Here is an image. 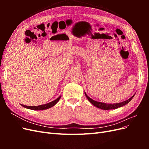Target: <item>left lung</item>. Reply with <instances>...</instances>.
Instances as JSON below:
<instances>
[{"label": "left lung", "mask_w": 149, "mask_h": 149, "mask_svg": "<svg viewBox=\"0 0 149 149\" xmlns=\"http://www.w3.org/2000/svg\"><path fill=\"white\" fill-rule=\"evenodd\" d=\"M85 96H86L87 99L88 100V101L91 102L92 104L94 106H96V107L100 108V109H104V110H109V109H117V108H119L120 107H123L125 105L128 104L130 101L132 100V99L134 97L135 94L134 95L128 100H127L126 101H124L123 102H121L119 103H114V104H107V103H104V102H98V101H96L92 99L91 97H89L86 93L84 92Z\"/></svg>", "instance_id": "8db88e82"}]
</instances>
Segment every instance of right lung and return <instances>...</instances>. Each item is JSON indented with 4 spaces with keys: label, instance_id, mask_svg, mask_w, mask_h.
Returning <instances> with one entry per match:
<instances>
[{
    "label": "right lung",
    "instance_id": "right-lung-1",
    "mask_svg": "<svg viewBox=\"0 0 149 149\" xmlns=\"http://www.w3.org/2000/svg\"><path fill=\"white\" fill-rule=\"evenodd\" d=\"M61 96H60L58 97L56 100H54L50 102H48L47 104H42V105H40V106H25L24 104H20L22 106H23L24 107L26 108V109H31V110H37V111H39V110H45V109H47L50 108L52 107H53V106H55L56 104L60 100Z\"/></svg>",
    "mask_w": 149,
    "mask_h": 149
}]
</instances>
